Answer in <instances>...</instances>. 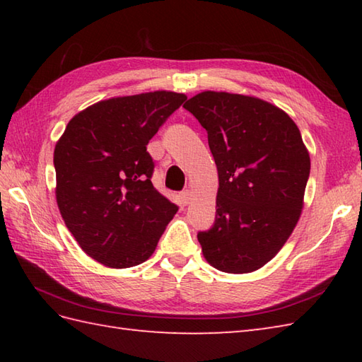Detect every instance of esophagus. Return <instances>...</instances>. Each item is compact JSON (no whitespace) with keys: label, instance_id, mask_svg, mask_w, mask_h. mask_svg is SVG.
Masks as SVG:
<instances>
[{"label":"esophagus","instance_id":"obj_1","mask_svg":"<svg viewBox=\"0 0 362 362\" xmlns=\"http://www.w3.org/2000/svg\"><path fill=\"white\" fill-rule=\"evenodd\" d=\"M180 202L183 205H188L191 202V191L189 189L182 191V193H180Z\"/></svg>","mask_w":362,"mask_h":362}]
</instances>
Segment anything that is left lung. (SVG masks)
<instances>
[{
	"mask_svg": "<svg viewBox=\"0 0 362 362\" xmlns=\"http://www.w3.org/2000/svg\"><path fill=\"white\" fill-rule=\"evenodd\" d=\"M209 134L216 221L197 240L218 271L247 274L288 241L303 209L310 153L286 112L255 96L202 91L183 104Z\"/></svg>",
	"mask_w": 362,
	"mask_h": 362,
	"instance_id": "left-lung-1",
	"label": "left lung"
}]
</instances>
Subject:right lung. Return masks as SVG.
<instances>
[{
	"label": "right lung",
	"mask_w": 362,
	"mask_h": 362,
	"mask_svg": "<svg viewBox=\"0 0 362 362\" xmlns=\"http://www.w3.org/2000/svg\"><path fill=\"white\" fill-rule=\"evenodd\" d=\"M185 99L158 90L99 101L74 115L56 143L57 206L81 249L98 263L141 264L177 213L152 185L146 146Z\"/></svg>",
	"instance_id": "add662e5"
}]
</instances>
